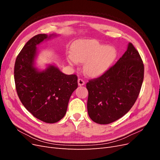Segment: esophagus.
I'll list each match as a JSON object with an SVG mask.
<instances>
[{
    "label": "esophagus",
    "instance_id": "34e87169",
    "mask_svg": "<svg viewBox=\"0 0 160 160\" xmlns=\"http://www.w3.org/2000/svg\"><path fill=\"white\" fill-rule=\"evenodd\" d=\"M78 85L79 86H82L85 85V81L82 79H78Z\"/></svg>",
    "mask_w": 160,
    "mask_h": 160
}]
</instances>
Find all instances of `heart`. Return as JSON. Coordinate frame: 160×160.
<instances>
[{"instance_id":"1","label":"heart","mask_w":160,"mask_h":160,"mask_svg":"<svg viewBox=\"0 0 160 160\" xmlns=\"http://www.w3.org/2000/svg\"><path fill=\"white\" fill-rule=\"evenodd\" d=\"M116 57L117 51L113 47L105 46L95 39H83L73 43L67 60L71 65L85 62L83 70L86 74L98 77L109 69Z\"/></svg>"}]
</instances>
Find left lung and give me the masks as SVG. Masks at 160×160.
<instances>
[{"label":"left lung","instance_id":"1","mask_svg":"<svg viewBox=\"0 0 160 160\" xmlns=\"http://www.w3.org/2000/svg\"><path fill=\"white\" fill-rule=\"evenodd\" d=\"M144 66L132 43L116 63L98 78L86 84L89 118L109 124L122 118L136 101L142 85Z\"/></svg>","mask_w":160,"mask_h":160}]
</instances>
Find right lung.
<instances>
[{"mask_svg": "<svg viewBox=\"0 0 160 160\" xmlns=\"http://www.w3.org/2000/svg\"><path fill=\"white\" fill-rule=\"evenodd\" d=\"M52 36L38 34L31 38L18 55L14 69L21 103L34 117L48 123L64 117L70 97L78 87L76 75H65L54 65L42 71L34 66L37 45Z\"/></svg>", "mask_w": 160, "mask_h": 160, "instance_id": "right-lung-1", "label": "right lung"}]
</instances>
